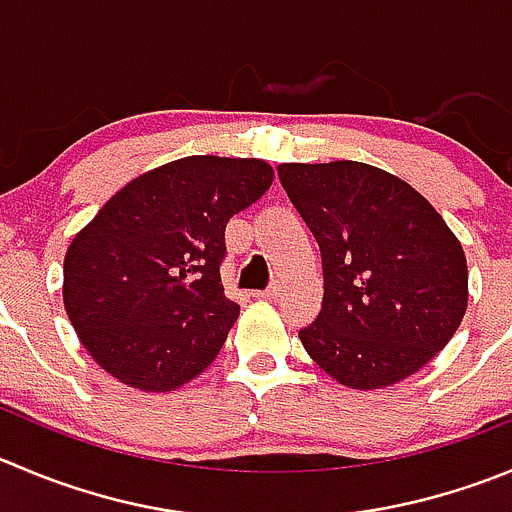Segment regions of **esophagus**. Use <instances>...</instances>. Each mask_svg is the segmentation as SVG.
Segmentation results:
<instances>
[{"label":"esophagus","instance_id":"1","mask_svg":"<svg viewBox=\"0 0 512 512\" xmlns=\"http://www.w3.org/2000/svg\"><path fill=\"white\" fill-rule=\"evenodd\" d=\"M280 295V288L278 285H272V288H267V290H262V293H255V298H260V300H275Z\"/></svg>","mask_w":512,"mask_h":512}]
</instances>
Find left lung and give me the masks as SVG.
Instances as JSON below:
<instances>
[{"mask_svg":"<svg viewBox=\"0 0 512 512\" xmlns=\"http://www.w3.org/2000/svg\"><path fill=\"white\" fill-rule=\"evenodd\" d=\"M283 189L321 247L323 308L298 333L348 389L417 374L460 328L467 260L414 186L361 161L280 164Z\"/></svg>","mask_w":512,"mask_h":512,"instance_id":"1","label":"left lung"}]
</instances>
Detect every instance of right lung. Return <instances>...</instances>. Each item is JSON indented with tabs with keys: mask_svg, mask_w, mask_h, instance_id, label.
<instances>
[{
	"mask_svg": "<svg viewBox=\"0 0 512 512\" xmlns=\"http://www.w3.org/2000/svg\"><path fill=\"white\" fill-rule=\"evenodd\" d=\"M272 179L262 159L186 156L100 207L62 265V303L95 364L156 394L212 366L240 315L219 275L224 229Z\"/></svg>",
	"mask_w": 512,
	"mask_h": 512,
	"instance_id": "1",
	"label": "right lung"
}]
</instances>
